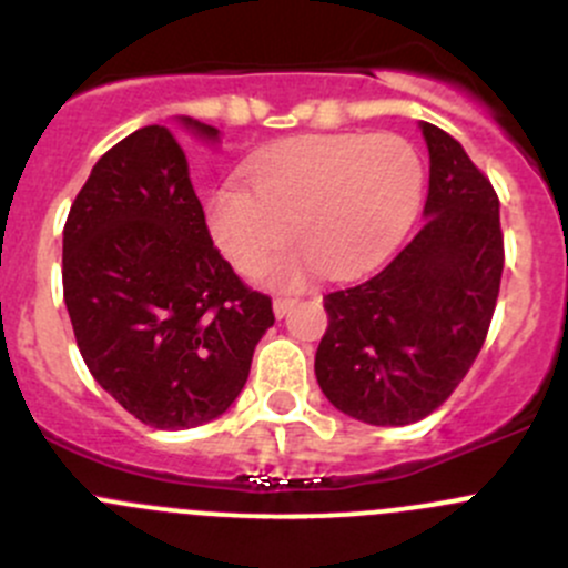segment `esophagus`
Listing matches in <instances>:
<instances>
[{"label": "esophagus", "instance_id": "obj_1", "mask_svg": "<svg viewBox=\"0 0 568 568\" xmlns=\"http://www.w3.org/2000/svg\"><path fill=\"white\" fill-rule=\"evenodd\" d=\"M296 305V300L294 296H277V300H274V316L277 318H285L291 313V307Z\"/></svg>", "mask_w": 568, "mask_h": 568}]
</instances>
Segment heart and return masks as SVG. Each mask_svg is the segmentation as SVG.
<instances>
[{"mask_svg":"<svg viewBox=\"0 0 568 568\" xmlns=\"http://www.w3.org/2000/svg\"><path fill=\"white\" fill-rule=\"evenodd\" d=\"M423 159L406 136H291L244 164V181L209 200V233L239 272H257L288 242L302 252L268 268L274 285L296 283L307 266L343 277L379 261L415 216Z\"/></svg>","mask_w":568,"mask_h":568,"instance_id":"obj_1","label":"heart"}]
</instances>
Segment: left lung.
<instances>
[{
  "instance_id": "left-lung-1",
  "label": "left lung",
  "mask_w": 568,
  "mask_h": 568,
  "mask_svg": "<svg viewBox=\"0 0 568 568\" xmlns=\"http://www.w3.org/2000/svg\"><path fill=\"white\" fill-rule=\"evenodd\" d=\"M428 145L426 220L385 266L324 296L316 379L329 404L371 426H409L473 368L503 277L500 200L450 134Z\"/></svg>"
}]
</instances>
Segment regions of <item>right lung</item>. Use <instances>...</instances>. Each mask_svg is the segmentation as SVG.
I'll use <instances>...</instances> for the list:
<instances>
[{"instance_id":"add662e5","label":"right lung","mask_w":568,"mask_h":568,"mask_svg":"<svg viewBox=\"0 0 568 568\" xmlns=\"http://www.w3.org/2000/svg\"><path fill=\"white\" fill-rule=\"evenodd\" d=\"M216 142L220 131L181 118ZM62 294L93 379L145 426L181 432L242 393L272 300L220 255L168 125L95 162L62 231Z\"/></svg>"}]
</instances>
